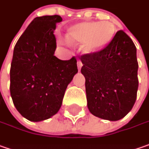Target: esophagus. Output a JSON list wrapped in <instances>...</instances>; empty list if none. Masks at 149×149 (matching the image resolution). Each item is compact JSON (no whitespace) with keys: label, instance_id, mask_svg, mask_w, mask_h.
Here are the masks:
<instances>
[{"label":"esophagus","instance_id":"esophagus-1","mask_svg":"<svg viewBox=\"0 0 149 149\" xmlns=\"http://www.w3.org/2000/svg\"><path fill=\"white\" fill-rule=\"evenodd\" d=\"M81 67H82V63H81V62H80V61H77V69H78V71H79V72L81 71Z\"/></svg>","mask_w":149,"mask_h":149}]
</instances>
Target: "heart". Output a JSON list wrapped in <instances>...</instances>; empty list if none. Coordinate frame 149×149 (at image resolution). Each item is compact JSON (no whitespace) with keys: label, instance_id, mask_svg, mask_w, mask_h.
<instances>
[{"label":"heart","instance_id":"b5f03b06","mask_svg":"<svg viewBox=\"0 0 149 149\" xmlns=\"http://www.w3.org/2000/svg\"><path fill=\"white\" fill-rule=\"evenodd\" d=\"M115 26L109 22H82L68 27L65 38L72 44L82 43V51L95 54L106 48L113 41Z\"/></svg>","mask_w":149,"mask_h":149}]
</instances>
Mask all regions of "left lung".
<instances>
[{"label": "left lung", "mask_w": 149, "mask_h": 149, "mask_svg": "<svg viewBox=\"0 0 149 149\" xmlns=\"http://www.w3.org/2000/svg\"><path fill=\"white\" fill-rule=\"evenodd\" d=\"M86 81L87 107L102 119L118 121L129 113L139 87L137 49L123 31H118L106 48L81 56Z\"/></svg>", "instance_id": "8db88e82"}]
</instances>
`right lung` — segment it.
I'll list each match as a JSON object with an SVG mask.
<instances>
[{"mask_svg": "<svg viewBox=\"0 0 149 149\" xmlns=\"http://www.w3.org/2000/svg\"><path fill=\"white\" fill-rule=\"evenodd\" d=\"M60 16L36 17L16 42L10 71V92L16 110L29 121L41 122L57 113L68 84L77 73L75 57L54 56L56 24Z\"/></svg>", "mask_w": 149, "mask_h": 149, "instance_id": "1", "label": "right lung"}]
</instances>
